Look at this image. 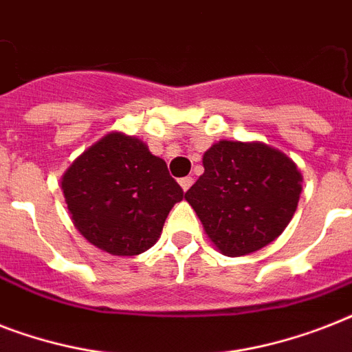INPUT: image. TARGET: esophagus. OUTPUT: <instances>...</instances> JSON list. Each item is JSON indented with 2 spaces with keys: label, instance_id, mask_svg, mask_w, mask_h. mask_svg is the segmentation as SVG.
Here are the masks:
<instances>
[{
  "label": "esophagus",
  "instance_id": "esophagus-1",
  "mask_svg": "<svg viewBox=\"0 0 352 352\" xmlns=\"http://www.w3.org/2000/svg\"><path fill=\"white\" fill-rule=\"evenodd\" d=\"M179 184H181V188H182V190H184V192H188V190L192 188L193 179H192V177H182L181 181H179Z\"/></svg>",
  "mask_w": 352,
  "mask_h": 352
}]
</instances>
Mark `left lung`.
<instances>
[{
	"instance_id": "1",
	"label": "left lung",
	"mask_w": 352,
	"mask_h": 352,
	"mask_svg": "<svg viewBox=\"0 0 352 352\" xmlns=\"http://www.w3.org/2000/svg\"><path fill=\"white\" fill-rule=\"evenodd\" d=\"M203 166L184 199L221 254L246 256L281 235L301 193L294 160L263 142L219 140Z\"/></svg>"
}]
</instances>
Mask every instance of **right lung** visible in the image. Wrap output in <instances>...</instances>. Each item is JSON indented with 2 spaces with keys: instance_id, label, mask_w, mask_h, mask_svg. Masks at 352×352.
I'll return each instance as SVG.
<instances>
[{
  "instance_id": "1",
  "label": "right lung",
  "mask_w": 352,
  "mask_h": 352,
  "mask_svg": "<svg viewBox=\"0 0 352 352\" xmlns=\"http://www.w3.org/2000/svg\"><path fill=\"white\" fill-rule=\"evenodd\" d=\"M74 226L111 256H138L157 243L182 188L137 137L120 131L87 148L62 177Z\"/></svg>"
}]
</instances>
